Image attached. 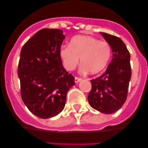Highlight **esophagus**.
<instances>
[{"instance_id":"1","label":"esophagus","mask_w":148,"mask_h":148,"mask_svg":"<svg viewBox=\"0 0 148 148\" xmlns=\"http://www.w3.org/2000/svg\"><path fill=\"white\" fill-rule=\"evenodd\" d=\"M80 81H82L81 78H78V77H75V78H74V82H75V83L79 82Z\"/></svg>"}]
</instances>
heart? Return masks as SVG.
<instances>
[{
	"label": "heart",
	"instance_id": "1",
	"mask_svg": "<svg viewBox=\"0 0 148 148\" xmlns=\"http://www.w3.org/2000/svg\"><path fill=\"white\" fill-rule=\"evenodd\" d=\"M112 49L107 41L90 36L80 35L71 38L69 46L61 48L59 55L64 67L74 70L80 62L81 71L96 74L106 68L111 57Z\"/></svg>",
	"mask_w": 148,
	"mask_h": 148
}]
</instances>
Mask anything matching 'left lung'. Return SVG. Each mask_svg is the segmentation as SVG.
Segmentation results:
<instances>
[{
  "label": "left lung",
  "instance_id": "8db88e82",
  "mask_svg": "<svg viewBox=\"0 0 148 148\" xmlns=\"http://www.w3.org/2000/svg\"><path fill=\"white\" fill-rule=\"evenodd\" d=\"M112 51V59L100 77L91 80L92 89L88 102L95 110L112 114L125 102L131 79L130 54L119 37L100 32Z\"/></svg>",
  "mask_w": 148,
  "mask_h": 148
}]
</instances>
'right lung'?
I'll return each instance as SVG.
<instances>
[{
    "mask_svg": "<svg viewBox=\"0 0 148 148\" xmlns=\"http://www.w3.org/2000/svg\"><path fill=\"white\" fill-rule=\"evenodd\" d=\"M65 38L59 29L44 28L22 47L18 69L21 95L34 114L49 119L64 108L66 94L75 84L59 55Z\"/></svg>",
    "mask_w": 148,
    "mask_h": 148,
    "instance_id": "add662e5",
    "label": "right lung"
}]
</instances>
